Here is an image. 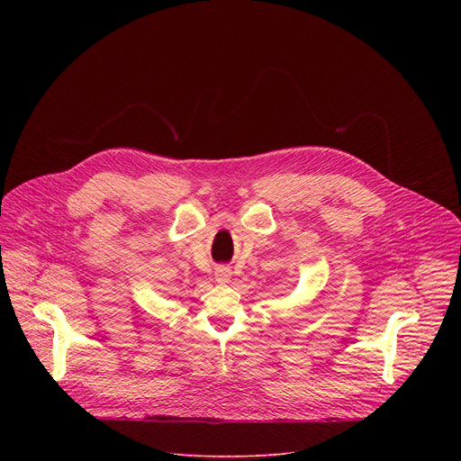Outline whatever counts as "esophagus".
<instances>
[{"instance_id": "esophagus-1", "label": "esophagus", "mask_w": 461, "mask_h": 461, "mask_svg": "<svg viewBox=\"0 0 461 461\" xmlns=\"http://www.w3.org/2000/svg\"><path fill=\"white\" fill-rule=\"evenodd\" d=\"M230 277H231V270H230V268L219 267V268L215 270V279H217V283H228Z\"/></svg>"}]
</instances>
